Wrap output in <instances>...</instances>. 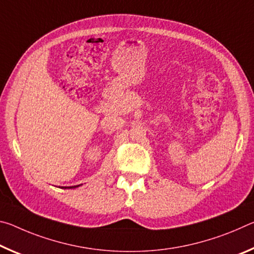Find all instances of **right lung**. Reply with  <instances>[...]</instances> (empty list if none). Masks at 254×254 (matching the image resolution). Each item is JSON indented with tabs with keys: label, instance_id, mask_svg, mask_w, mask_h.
<instances>
[{
	"label": "right lung",
	"instance_id": "right-lung-1",
	"mask_svg": "<svg viewBox=\"0 0 254 254\" xmlns=\"http://www.w3.org/2000/svg\"><path fill=\"white\" fill-rule=\"evenodd\" d=\"M76 186H74V187H68V188H75ZM65 188H67V187H65Z\"/></svg>",
	"mask_w": 254,
	"mask_h": 254
}]
</instances>
